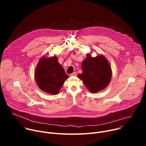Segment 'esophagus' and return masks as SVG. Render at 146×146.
Listing matches in <instances>:
<instances>
[{
	"label": "esophagus",
	"mask_w": 146,
	"mask_h": 146,
	"mask_svg": "<svg viewBox=\"0 0 146 146\" xmlns=\"http://www.w3.org/2000/svg\"><path fill=\"white\" fill-rule=\"evenodd\" d=\"M76 75H77V73L76 72H74V73H73L70 74V76H76Z\"/></svg>",
	"instance_id": "34e87169"
}]
</instances>
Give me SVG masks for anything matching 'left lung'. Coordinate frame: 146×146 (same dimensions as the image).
Segmentation results:
<instances>
[{
    "instance_id": "left-lung-1",
    "label": "left lung",
    "mask_w": 146,
    "mask_h": 146,
    "mask_svg": "<svg viewBox=\"0 0 146 146\" xmlns=\"http://www.w3.org/2000/svg\"><path fill=\"white\" fill-rule=\"evenodd\" d=\"M82 72L77 77L81 79L90 92L97 93L106 88L112 77V70L108 60L102 54L92 57L87 54L82 62Z\"/></svg>"
}]
</instances>
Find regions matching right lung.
I'll list each match as a JSON object with an SVG mask.
<instances>
[{
    "instance_id": "add662e5",
    "label": "right lung",
    "mask_w": 146,
    "mask_h": 146,
    "mask_svg": "<svg viewBox=\"0 0 146 146\" xmlns=\"http://www.w3.org/2000/svg\"><path fill=\"white\" fill-rule=\"evenodd\" d=\"M58 60L56 56H41L35 71V78L38 88L51 95L58 94L69 77Z\"/></svg>"
}]
</instances>
